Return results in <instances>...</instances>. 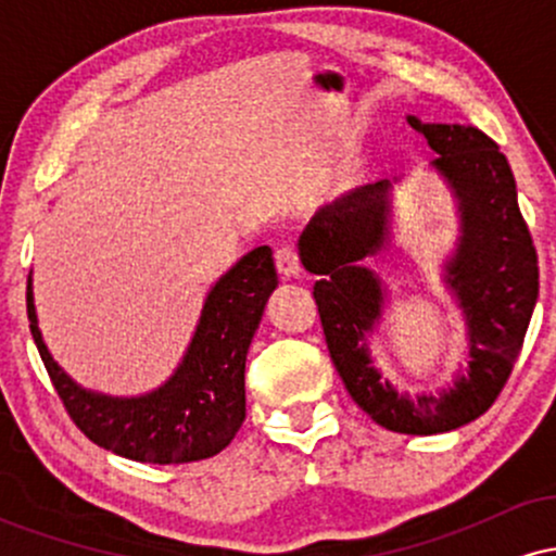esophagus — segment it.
<instances>
[{"label":"esophagus","instance_id":"obj_1","mask_svg":"<svg viewBox=\"0 0 556 556\" xmlns=\"http://www.w3.org/2000/svg\"><path fill=\"white\" fill-rule=\"evenodd\" d=\"M274 264H277V271L282 277H298L300 274V256L292 245H279L274 251Z\"/></svg>","mask_w":556,"mask_h":556}]
</instances>
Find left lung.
Here are the masks:
<instances>
[{
  "mask_svg": "<svg viewBox=\"0 0 556 556\" xmlns=\"http://www.w3.org/2000/svg\"><path fill=\"white\" fill-rule=\"evenodd\" d=\"M407 123L439 154L431 164L452 188L460 212L457 251L444 266V282L468 324L470 361L455 384L410 397L381 379L368 353V334L384 311L387 290L361 261L389 242L392 182L363 185L324 206L298 245L305 269L321 277L314 298L331 363L350 397L389 431L431 437L470 424L500 397L539 298V258L500 146L470 125L420 123L418 117Z\"/></svg>",
  "mask_w": 556,
  "mask_h": 556,
  "instance_id": "1",
  "label": "left lung"
}]
</instances>
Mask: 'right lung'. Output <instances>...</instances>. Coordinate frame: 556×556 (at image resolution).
<instances>
[{
	"label": "right lung",
	"instance_id": "right-lung-1",
	"mask_svg": "<svg viewBox=\"0 0 556 556\" xmlns=\"http://www.w3.org/2000/svg\"><path fill=\"white\" fill-rule=\"evenodd\" d=\"M274 287L271 248H253L206 295L177 371L140 397H110L75 384L43 344L30 277L25 300L38 355L73 424L93 444L127 460L180 465L214 457L240 431L245 420V355Z\"/></svg>",
	"mask_w": 556,
	"mask_h": 556
}]
</instances>
